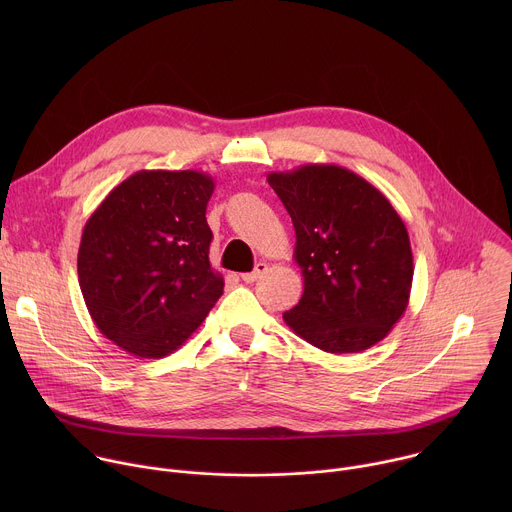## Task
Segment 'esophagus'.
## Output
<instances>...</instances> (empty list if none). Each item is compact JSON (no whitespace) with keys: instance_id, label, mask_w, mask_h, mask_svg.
I'll list each match as a JSON object with an SVG mask.
<instances>
[{"instance_id":"obj_1","label":"esophagus","mask_w":512,"mask_h":512,"mask_svg":"<svg viewBox=\"0 0 512 512\" xmlns=\"http://www.w3.org/2000/svg\"><path fill=\"white\" fill-rule=\"evenodd\" d=\"M267 263H257L255 265V269L253 271H249V273H241V279L245 281V283H253V281H257L259 277H263L265 273H267Z\"/></svg>"}]
</instances>
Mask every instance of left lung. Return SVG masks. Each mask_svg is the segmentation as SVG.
<instances>
[{"instance_id": "1", "label": "left lung", "mask_w": 512, "mask_h": 512, "mask_svg": "<svg viewBox=\"0 0 512 512\" xmlns=\"http://www.w3.org/2000/svg\"><path fill=\"white\" fill-rule=\"evenodd\" d=\"M267 182L294 223L304 275L302 300L283 314L285 324L332 354L381 342L405 314L413 281L409 235L393 204L334 164L271 172Z\"/></svg>"}]
</instances>
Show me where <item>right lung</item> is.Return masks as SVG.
Wrapping results in <instances>:
<instances>
[{
	"label": "right lung",
	"mask_w": 512,
	"mask_h": 512,
	"mask_svg": "<svg viewBox=\"0 0 512 512\" xmlns=\"http://www.w3.org/2000/svg\"><path fill=\"white\" fill-rule=\"evenodd\" d=\"M212 192L204 172L141 170L89 216L79 285L95 326L125 352L168 356L223 296V275L208 259Z\"/></svg>",
	"instance_id": "1"
}]
</instances>
